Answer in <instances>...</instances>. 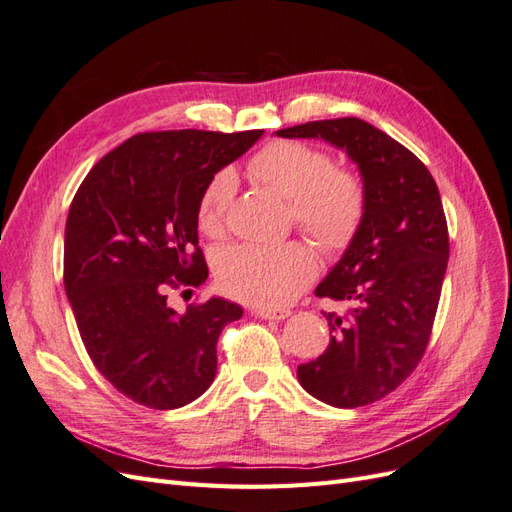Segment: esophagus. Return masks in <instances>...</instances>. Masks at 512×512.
<instances>
[{
	"mask_svg": "<svg viewBox=\"0 0 512 512\" xmlns=\"http://www.w3.org/2000/svg\"><path fill=\"white\" fill-rule=\"evenodd\" d=\"M254 314L260 318H267V320H284L290 316V309H267V307H260L254 309Z\"/></svg>",
	"mask_w": 512,
	"mask_h": 512,
	"instance_id": "1",
	"label": "esophagus"
}]
</instances>
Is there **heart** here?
<instances>
[{
    "mask_svg": "<svg viewBox=\"0 0 512 512\" xmlns=\"http://www.w3.org/2000/svg\"><path fill=\"white\" fill-rule=\"evenodd\" d=\"M250 175L288 200V220L324 254L352 245L367 215V185L354 168L333 164L324 149L301 141H271L247 162ZM237 179L222 168L205 185L196 220L211 239L226 232ZM316 277V258L301 241L273 247L235 245L218 262V284L232 299L258 307H282Z\"/></svg>",
    "mask_w": 512,
    "mask_h": 512,
    "instance_id": "heart-1",
    "label": "heart"
}]
</instances>
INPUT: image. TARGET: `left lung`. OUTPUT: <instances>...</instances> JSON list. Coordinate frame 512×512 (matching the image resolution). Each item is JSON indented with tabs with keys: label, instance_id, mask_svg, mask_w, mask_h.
I'll return each instance as SVG.
<instances>
[{
	"label": "left lung",
	"instance_id": "8db88e82",
	"mask_svg": "<svg viewBox=\"0 0 512 512\" xmlns=\"http://www.w3.org/2000/svg\"><path fill=\"white\" fill-rule=\"evenodd\" d=\"M277 136L324 138L346 149L367 185L359 235L316 288V297L348 309L322 312L333 337L297 376L329 406L374 404L412 374L429 344L448 262L438 185L410 149L363 119L307 121Z\"/></svg>",
	"mask_w": 512,
	"mask_h": 512
}]
</instances>
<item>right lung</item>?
Masks as SVG:
<instances>
[{
  "mask_svg": "<svg viewBox=\"0 0 512 512\" xmlns=\"http://www.w3.org/2000/svg\"><path fill=\"white\" fill-rule=\"evenodd\" d=\"M265 130H164L128 138L89 170L68 211L64 284L89 359L153 410L203 395L218 339L243 309L224 299L170 309L168 290L205 284L196 209L209 179Z\"/></svg>",
  "mask_w": 512,
  "mask_h": 512,
  "instance_id": "obj_1",
  "label": "right lung"
}]
</instances>
